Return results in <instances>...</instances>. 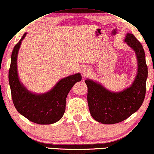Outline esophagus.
<instances>
[{
  "instance_id": "esophagus-1",
  "label": "esophagus",
  "mask_w": 154,
  "mask_h": 154,
  "mask_svg": "<svg viewBox=\"0 0 154 154\" xmlns=\"http://www.w3.org/2000/svg\"><path fill=\"white\" fill-rule=\"evenodd\" d=\"M88 72H89V70H88V69H87V68H82V74L87 75V74H88Z\"/></svg>"
}]
</instances>
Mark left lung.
<instances>
[{"mask_svg": "<svg viewBox=\"0 0 154 154\" xmlns=\"http://www.w3.org/2000/svg\"><path fill=\"white\" fill-rule=\"evenodd\" d=\"M125 42L134 49L138 60V73L131 86L122 91L112 92L98 82L85 80L89 112L94 120L103 124L126 120L139 109L145 97L148 70L145 51L132 34L127 33Z\"/></svg>", "mask_w": 154, "mask_h": 154, "instance_id": "8db88e82", "label": "left lung"}]
</instances>
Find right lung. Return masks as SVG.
<instances>
[{
  "instance_id": "1",
  "label": "right lung",
  "mask_w": 154,
  "mask_h": 154,
  "mask_svg": "<svg viewBox=\"0 0 154 154\" xmlns=\"http://www.w3.org/2000/svg\"><path fill=\"white\" fill-rule=\"evenodd\" d=\"M21 39L14 47L11 53L9 82L14 105L18 112L35 123L49 125L61 119L65 111L66 98L75 83L82 79L80 73L64 78L57 82L52 89L42 94H33L28 91L18 79L17 56Z\"/></svg>"
}]
</instances>
